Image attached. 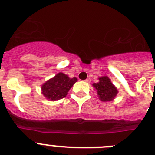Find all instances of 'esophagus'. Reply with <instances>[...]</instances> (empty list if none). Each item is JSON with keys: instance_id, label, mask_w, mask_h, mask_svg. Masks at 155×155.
I'll return each mask as SVG.
<instances>
[{"instance_id": "1", "label": "esophagus", "mask_w": 155, "mask_h": 155, "mask_svg": "<svg viewBox=\"0 0 155 155\" xmlns=\"http://www.w3.org/2000/svg\"><path fill=\"white\" fill-rule=\"evenodd\" d=\"M90 81H91V80H90V78H87L86 80H84V81H85V82H90Z\"/></svg>"}]
</instances>
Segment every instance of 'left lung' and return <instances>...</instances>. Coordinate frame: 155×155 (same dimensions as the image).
Returning <instances> with one entry per match:
<instances>
[{"mask_svg":"<svg viewBox=\"0 0 155 155\" xmlns=\"http://www.w3.org/2000/svg\"><path fill=\"white\" fill-rule=\"evenodd\" d=\"M98 83H93L92 86L97 91L98 97L102 102H110L118 94L117 87L112 83L109 77L102 76L98 78Z\"/></svg>","mask_w":155,"mask_h":155,"instance_id":"left-lung-1","label":"left lung"}]
</instances>
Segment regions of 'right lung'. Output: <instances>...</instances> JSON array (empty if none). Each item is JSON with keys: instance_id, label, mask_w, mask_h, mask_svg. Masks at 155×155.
Segmentation results:
<instances>
[{"instance_id": "1", "label": "right lung", "mask_w": 155, "mask_h": 155, "mask_svg": "<svg viewBox=\"0 0 155 155\" xmlns=\"http://www.w3.org/2000/svg\"><path fill=\"white\" fill-rule=\"evenodd\" d=\"M77 81V78H70L67 74L60 72L42 84V94L50 101L61 99L66 97L69 90Z\"/></svg>"}]
</instances>
